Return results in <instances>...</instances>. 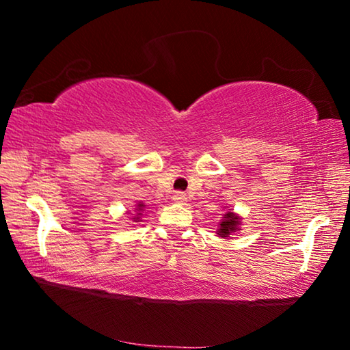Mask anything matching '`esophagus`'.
Instances as JSON below:
<instances>
[{
  "label": "esophagus",
  "mask_w": 350,
  "mask_h": 350,
  "mask_svg": "<svg viewBox=\"0 0 350 350\" xmlns=\"http://www.w3.org/2000/svg\"><path fill=\"white\" fill-rule=\"evenodd\" d=\"M173 200H174L176 204H183L187 200V194L183 193V191H176L173 194Z\"/></svg>",
  "instance_id": "1"
}]
</instances>
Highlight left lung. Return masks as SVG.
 Returning a JSON list of instances; mask_svg holds the SVG:
<instances>
[{"instance_id": "obj_1", "label": "left lung", "mask_w": 350, "mask_h": 350, "mask_svg": "<svg viewBox=\"0 0 350 350\" xmlns=\"http://www.w3.org/2000/svg\"><path fill=\"white\" fill-rule=\"evenodd\" d=\"M219 225H221V228H219V233L217 234H221L222 238H230V233H233L234 230L238 228L239 217L236 216L234 213L228 211L227 215H224L222 222L219 224Z\"/></svg>"}]
</instances>
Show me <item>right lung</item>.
<instances>
[{"label": "right lung", "instance_id": "add662e5", "mask_svg": "<svg viewBox=\"0 0 350 350\" xmlns=\"http://www.w3.org/2000/svg\"><path fill=\"white\" fill-rule=\"evenodd\" d=\"M144 206H145L144 204H139V210H142V208H144Z\"/></svg>", "mask_w": 350, "mask_h": 350}]
</instances>
